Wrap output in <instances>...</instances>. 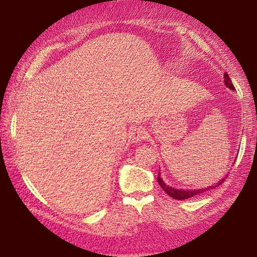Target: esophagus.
I'll use <instances>...</instances> for the list:
<instances>
[{
  "mask_svg": "<svg viewBox=\"0 0 257 257\" xmlns=\"http://www.w3.org/2000/svg\"><path fill=\"white\" fill-rule=\"evenodd\" d=\"M128 138L132 143L138 144L140 142H144V140L147 139V132L145 131L144 127H136L133 128L131 132H130Z\"/></svg>",
  "mask_w": 257,
  "mask_h": 257,
  "instance_id": "1",
  "label": "esophagus"
}]
</instances>
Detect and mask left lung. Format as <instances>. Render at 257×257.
Instances as JSON below:
<instances>
[{
    "mask_svg": "<svg viewBox=\"0 0 257 257\" xmlns=\"http://www.w3.org/2000/svg\"><path fill=\"white\" fill-rule=\"evenodd\" d=\"M223 82H224V84H226V86L229 87L230 90H235L233 83H231L229 76H228L227 73H224V80H223ZM223 181H224V179H222V180H220L219 182H216L215 186H210V187H207V188L194 189V191H192V189H191V191H189V189H188V191H185V189H177V188H173V187H171V186L166 185V184H165V182L163 181V179L160 178V172H159V174H158V182H159L160 187L163 188L164 191L166 192L167 194L171 196V198H173V199H175V200H185V199L192 198V196L199 195V194H201V193H203V192L209 191V189H213V188H215V187H219V186H220L221 184H223Z\"/></svg>",
    "mask_w": 257,
    "mask_h": 257,
    "instance_id": "obj_1",
    "label": "left lung"
}]
</instances>
